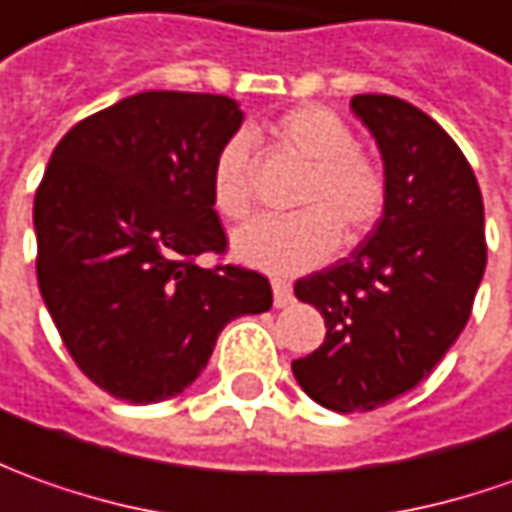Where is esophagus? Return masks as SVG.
<instances>
[{
	"label": "esophagus",
	"mask_w": 512,
	"mask_h": 512,
	"mask_svg": "<svg viewBox=\"0 0 512 512\" xmlns=\"http://www.w3.org/2000/svg\"><path fill=\"white\" fill-rule=\"evenodd\" d=\"M271 291H274V305L277 308H285V305H291V300H294V288L283 277H274L271 280Z\"/></svg>",
	"instance_id": "1"
}]
</instances>
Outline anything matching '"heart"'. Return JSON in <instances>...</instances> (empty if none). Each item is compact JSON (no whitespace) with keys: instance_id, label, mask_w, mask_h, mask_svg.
I'll use <instances>...</instances> for the list:
<instances>
[{"instance_id":"1","label":"heart","mask_w":512,"mask_h":512,"mask_svg":"<svg viewBox=\"0 0 512 512\" xmlns=\"http://www.w3.org/2000/svg\"><path fill=\"white\" fill-rule=\"evenodd\" d=\"M269 137L308 165L294 193L300 212L243 227L232 241L238 260L271 274H294L328 260L342 238L356 246L381 224L389 173L378 156L358 148L353 128L336 111L297 106L269 125ZM210 198L227 221H246L255 212L243 134L229 137L212 159Z\"/></svg>"}]
</instances>
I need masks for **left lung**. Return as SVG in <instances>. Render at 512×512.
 I'll return each mask as SVG.
<instances>
[{
  "label": "left lung",
  "mask_w": 512,
  "mask_h": 512,
  "mask_svg": "<svg viewBox=\"0 0 512 512\" xmlns=\"http://www.w3.org/2000/svg\"><path fill=\"white\" fill-rule=\"evenodd\" d=\"M389 173L381 224L353 255L294 283L325 342L291 364L333 412H373L415 389L457 342L485 274L482 193L460 145L401 97L358 95Z\"/></svg>",
  "instance_id": "left-lung-1"
}]
</instances>
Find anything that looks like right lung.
Segmentation results:
<instances>
[{"label": "right lung", "instance_id": "1", "mask_svg": "<svg viewBox=\"0 0 512 512\" xmlns=\"http://www.w3.org/2000/svg\"><path fill=\"white\" fill-rule=\"evenodd\" d=\"M238 103L139 92L72 125L36 190V274L81 373L128 403L179 395L218 333L271 308L260 271L221 263L227 232L210 198ZM215 254L212 270L197 266Z\"/></svg>", "mask_w": 512, "mask_h": 512}]
</instances>
